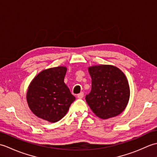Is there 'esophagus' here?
I'll return each mask as SVG.
<instances>
[{
    "label": "esophagus",
    "instance_id": "esophagus-1",
    "mask_svg": "<svg viewBox=\"0 0 157 157\" xmlns=\"http://www.w3.org/2000/svg\"><path fill=\"white\" fill-rule=\"evenodd\" d=\"M84 92H80V93H79V94H78V96H78V98H79V99H81V98H82L83 97H84Z\"/></svg>",
    "mask_w": 157,
    "mask_h": 157
}]
</instances>
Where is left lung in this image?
Returning a JSON list of instances; mask_svg holds the SVG:
<instances>
[{
  "mask_svg": "<svg viewBox=\"0 0 157 157\" xmlns=\"http://www.w3.org/2000/svg\"><path fill=\"white\" fill-rule=\"evenodd\" d=\"M92 78V90L86 101L98 117L106 119L121 113L128 105L130 90L124 73L109 65L88 67Z\"/></svg>",
  "mask_w": 157,
  "mask_h": 157,
  "instance_id": "8db88e82",
  "label": "left lung"
}]
</instances>
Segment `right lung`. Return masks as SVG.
I'll return each mask as SVG.
<instances>
[{
  "mask_svg": "<svg viewBox=\"0 0 157 157\" xmlns=\"http://www.w3.org/2000/svg\"><path fill=\"white\" fill-rule=\"evenodd\" d=\"M66 72L65 67H56L43 70L33 79L26 98L38 117L55 123L67 114L75 98L64 82Z\"/></svg>",
  "mask_w": 157,
  "mask_h": 157,
  "instance_id": "add662e5",
  "label": "right lung"
}]
</instances>
